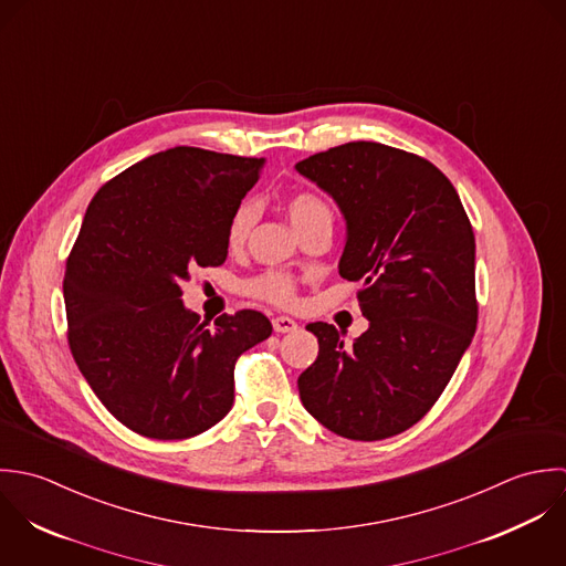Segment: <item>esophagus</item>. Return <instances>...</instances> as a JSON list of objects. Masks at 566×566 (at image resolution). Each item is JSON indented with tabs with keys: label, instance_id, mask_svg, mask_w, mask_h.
I'll return each instance as SVG.
<instances>
[{
	"label": "esophagus",
	"instance_id": "esophagus-1",
	"mask_svg": "<svg viewBox=\"0 0 566 566\" xmlns=\"http://www.w3.org/2000/svg\"><path fill=\"white\" fill-rule=\"evenodd\" d=\"M273 331L275 333H293V331H297V322L291 319V317L280 315V317L273 319Z\"/></svg>",
	"mask_w": 566,
	"mask_h": 566
}]
</instances>
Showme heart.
<instances>
[{
	"label": "heart",
	"instance_id": "b5f03b06",
	"mask_svg": "<svg viewBox=\"0 0 566 566\" xmlns=\"http://www.w3.org/2000/svg\"><path fill=\"white\" fill-rule=\"evenodd\" d=\"M286 214L297 231L315 226L333 229V221H335L333 206L322 195L311 190H302L289 197ZM251 226H253V208L249 203L238 206V210L231 214V221H229V231H227L229 244L231 247L242 244ZM244 291L251 297H258L277 306H291L295 302L297 286H295V280L284 271H264L258 277L249 280L244 284Z\"/></svg>",
	"mask_w": 566,
	"mask_h": 566
}]
</instances>
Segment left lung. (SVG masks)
Wrapping results in <instances>:
<instances>
[{"instance_id":"obj_1","label":"left lung","mask_w":566,"mask_h":566,"mask_svg":"<svg viewBox=\"0 0 566 566\" xmlns=\"http://www.w3.org/2000/svg\"><path fill=\"white\" fill-rule=\"evenodd\" d=\"M345 219L340 277L360 282L369 328L345 345L308 324L317 360L297 378L306 411L347 440L376 442L420 422L476 331L474 233L447 175L424 157L349 142L300 161Z\"/></svg>"}]
</instances>
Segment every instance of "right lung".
Instances as JSON below:
<instances>
[{"label":"right lung","mask_w":566,"mask_h":566,"mask_svg":"<svg viewBox=\"0 0 566 566\" xmlns=\"http://www.w3.org/2000/svg\"><path fill=\"white\" fill-rule=\"evenodd\" d=\"M264 159L195 146L150 155L92 199L65 266L67 340L85 380L130 431L186 440L223 420L233 367L273 333L258 311L214 326L181 302L195 266H221L229 221Z\"/></svg>","instance_id":"right-lung-1"}]
</instances>
